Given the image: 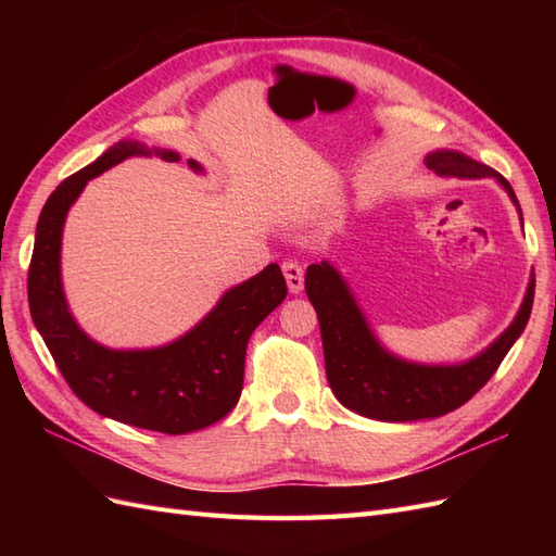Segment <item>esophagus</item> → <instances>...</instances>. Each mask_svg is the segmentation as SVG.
<instances>
[{"instance_id":"esophagus-1","label":"esophagus","mask_w":556,"mask_h":556,"mask_svg":"<svg viewBox=\"0 0 556 556\" xmlns=\"http://www.w3.org/2000/svg\"><path fill=\"white\" fill-rule=\"evenodd\" d=\"M281 271H285V277H287L289 291L301 293L303 291V267L296 263V260H287V263L281 265Z\"/></svg>"}]
</instances>
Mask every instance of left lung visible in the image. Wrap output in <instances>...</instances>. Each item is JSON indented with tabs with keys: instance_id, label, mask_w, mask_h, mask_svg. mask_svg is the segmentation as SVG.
Returning a JSON list of instances; mask_svg holds the SVG:
<instances>
[{
	"instance_id": "obj_1",
	"label": "left lung",
	"mask_w": 556,
	"mask_h": 556,
	"mask_svg": "<svg viewBox=\"0 0 556 556\" xmlns=\"http://www.w3.org/2000/svg\"><path fill=\"white\" fill-rule=\"evenodd\" d=\"M425 162L440 176H464V179L497 176V181L518 205L509 181L488 164L452 150L432 152ZM305 293L320 320L325 370L337 399L365 418L408 422L444 416L464 406L488 384L528 325L530 311H533L535 279H530L523 305L511 327L490 349L464 365H413L389 356L375 341L344 279L332 265L320 263L308 267Z\"/></svg>"
}]
</instances>
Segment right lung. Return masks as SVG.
I'll list each match as a JSON object with an SVG mask.
<instances>
[{"instance_id":"right-lung-1","label":"right lung","mask_w":556,"mask_h":556,"mask_svg":"<svg viewBox=\"0 0 556 556\" xmlns=\"http://www.w3.org/2000/svg\"><path fill=\"white\" fill-rule=\"evenodd\" d=\"M148 152L140 143L122 140L54 188L35 229L28 305L59 372L83 404L134 428L186 434L222 420L236 406L243 389L248 339L287 299V281L279 265H267L224 293L215 311L186 337L162 349L112 351L83 334L66 308L59 277L66 212L92 176ZM157 155L179 160L169 150ZM188 164L200 169L193 160Z\"/></svg>"}]
</instances>
